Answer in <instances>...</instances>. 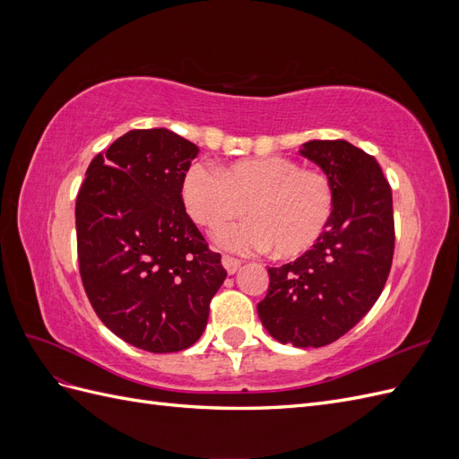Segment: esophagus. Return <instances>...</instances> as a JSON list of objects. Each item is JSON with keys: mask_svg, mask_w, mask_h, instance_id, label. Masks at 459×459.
<instances>
[{"mask_svg": "<svg viewBox=\"0 0 459 459\" xmlns=\"http://www.w3.org/2000/svg\"><path fill=\"white\" fill-rule=\"evenodd\" d=\"M221 266H224L226 272L231 275V273H235V272L241 268V260L233 258V256H224V258H221Z\"/></svg>", "mask_w": 459, "mask_h": 459, "instance_id": "obj_1", "label": "esophagus"}]
</instances>
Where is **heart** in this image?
<instances>
[{"label": "heart", "instance_id": "heart-1", "mask_svg": "<svg viewBox=\"0 0 459 459\" xmlns=\"http://www.w3.org/2000/svg\"><path fill=\"white\" fill-rule=\"evenodd\" d=\"M182 195L189 216L206 230L247 211L251 220L220 230L216 243L233 253L272 248L277 258L310 251L335 206L329 178L287 157L245 159L221 172L197 162L184 176Z\"/></svg>", "mask_w": 459, "mask_h": 459}]
</instances>
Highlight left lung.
<instances>
[{
	"mask_svg": "<svg viewBox=\"0 0 459 459\" xmlns=\"http://www.w3.org/2000/svg\"><path fill=\"white\" fill-rule=\"evenodd\" d=\"M329 178L335 206L319 241L295 262L268 268L258 317L299 349L342 337L379 299L394 253L393 191L381 166L344 140H310L299 151Z\"/></svg>",
	"mask_w": 459,
	"mask_h": 459,
	"instance_id": "1",
	"label": "left lung"
}]
</instances>
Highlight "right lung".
Masks as SVG:
<instances>
[{"label": "right lung", "mask_w": 459, "mask_h": 459, "mask_svg": "<svg viewBox=\"0 0 459 459\" xmlns=\"http://www.w3.org/2000/svg\"><path fill=\"white\" fill-rule=\"evenodd\" d=\"M197 155L166 128L132 130L90 162L76 197L86 295L117 337L147 352L195 344L228 275L182 199Z\"/></svg>", "instance_id": "right-lung-1"}]
</instances>
